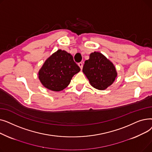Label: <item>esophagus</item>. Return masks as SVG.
<instances>
[{
	"label": "esophagus",
	"instance_id": "1",
	"mask_svg": "<svg viewBox=\"0 0 152 152\" xmlns=\"http://www.w3.org/2000/svg\"><path fill=\"white\" fill-rule=\"evenodd\" d=\"M78 66H79V67H80L81 69H82L83 67V63L82 62H79V63H78Z\"/></svg>",
	"mask_w": 152,
	"mask_h": 152
}]
</instances>
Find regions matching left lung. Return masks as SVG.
<instances>
[{
    "instance_id": "obj_1",
    "label": "left lung",
    "mask_w": 152,
    "mask_h": 152,
    "mask_svg": "<svg viewBox=\"0 0 152 152\" xmlns=\"http://www.w3.org/2000/svg\"><path fill=\"white\" fill-rule=\"evenodd\" d=\"M92 86L99 90H104L114 82L117 73L113 64L100 52L91 53L83 68Z\"/></svg>"
}]
</instances>
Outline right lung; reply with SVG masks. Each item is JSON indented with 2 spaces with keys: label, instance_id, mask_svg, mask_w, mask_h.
<instances>
[{
  "label": "right lung",
  "instance_id": "1",
  "mask_svg": "<svg viewBox=\"0 0 152 152\" xmlns=\"http://www.w3.org/2000/svg\"><path fill=\"white\" fill-rule=\"evenodd\" d=\"M80 71L70 53L58 50L47 58L39 71L42 85L53 91H60L69 85L73 76Z\"/></svg>",
  "mask_w": 152,
  "mask_h": 152
}]
</instances>
